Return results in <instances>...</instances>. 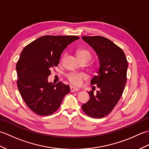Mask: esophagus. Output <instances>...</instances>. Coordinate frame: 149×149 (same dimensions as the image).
<instances>
[{
  "label": "esophagus",
  "instance_id": "obj_1",
  "mask_svg": "<svg viewBox=\"0 0 149 149\" xmlns=\"http://www.w3.org/2000/svg\"><path fill=\"white\" fill-rule=\"evenodd\" d=\"M70 92H75V91H77L79 90L78 88H74L73 86H70Z\"/></svg>",
  "mask_w": 149,
  "mask_h": 149
}]
</instances>
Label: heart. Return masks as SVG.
<instances>
[{"mask_svg":"<svg viewBox=\"0 0 149 149\" xmlns=\"http://www.w3.org/2000/svg\"><path fill=\"white\" fill-rule=\"evenodd\" d=\"M77 56L81 61L83 60H87L88 61L91 58V54L88 50L82 49L77 50ZM66 78L73 86L79 87L87 79V75L83 73H70L66 75Z\"/></svg>","mask_w":149,"mask_h":149,"instance_id":"obj_1","label":"heart"}]
</instances>
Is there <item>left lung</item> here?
I'll return each mask as SVG.
<instances>
[{
  "label": "left lung",
  "mask_w": 149,
  "mask_h": 149,
  "mask_svg": "<svg viewBox=\"0 0 149 149\" xmlns=\"http://www.w3.org/2000/svg\"><path fill=\"white\" fill-rule=\"evenodd\" d=\"M95 50L99 59L97 75L91 81L90 99L82 106L88 116L101 118L112 111L124 90L128 62L122 49L109 39L100 36H82ZM96 87L100 90L94 93Z\"/></svg>",
  "instance_id": "1"
}]
</instances>
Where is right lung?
<instances>
[{"mask_svg": "<svg viewBox=\"0 0 149 149\" xmlns=\"http://www.w3.org/2000/svg\"><path fill=\"white\" fill-rule=\"evenodd\" d=\"M79 39L76 36H43L24 47L16 66L18 89L28 107L41 116L56 112L70 86L48 82L51 70L59 64L63 50Z\"/></svg>", "mask_w": 149, "mask_h": 149, "instance_id": "add662e5", "label": "right lung"}]
</instances>
